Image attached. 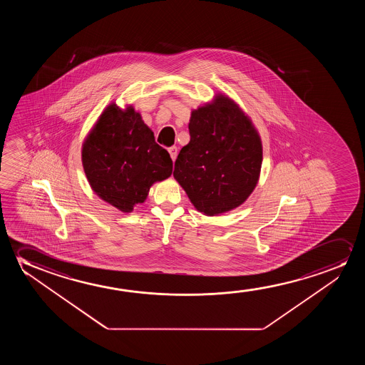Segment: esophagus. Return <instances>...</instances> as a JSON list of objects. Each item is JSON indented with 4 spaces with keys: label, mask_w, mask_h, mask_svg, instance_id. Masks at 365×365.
Listing matches in <instances>:
<instances>
[{
    "label": "esophagus",
    "mask_w": 365,
    "mask_h": 365,
    "mask_svg": "<svg viewBox=\"0 0 365 365\" xmlns=\"http://www.w3.org/2000/svg\"><path fill=\"white\" fill-rule=\"evenodd\" d=\"M177 147L175 145H172V147H170L168 148V152H170V158H172V160L175 162V158H177V155H178V152H177Z\"/></svg>",
    "instance_id": "esophagus-1"
}]
</instances>
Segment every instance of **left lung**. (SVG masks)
Segmentation results:
<instances>
[{
	"label": "left lung",
	"instance_id": "obj_1",
	"mask_svg": "<svg viewBox=\"0 0 365 365\" xmlns=\"http://www.w3.org/2000/svg\"><path fill=\"white\" fill-rule=\"evenodd\" d=\"M190 140L180 150L173 175L195 208L220 215L242 205L255 190L263 160L259 135L233 101L218 96L193 110Z\"/></svg>",
	"mask_w": 365,
	"mask_h": 365
}]
</instances>
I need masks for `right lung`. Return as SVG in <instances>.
Wrapping results in <instances>:
<instances>
[{"instance_id":"add662e5","label":"right lung","mask_w":365,"mask_h":365,"mask_svg":"<svg viewBox=\"0 0 365 365\" xmlns=\"http://www.w3.org/2000/svg\"><path fill=\"white\" fill-rule=\"evenodd\" d=\"M82 163L92 190L122 212L143 203L150 185L172 175L170 153L130 107L110 105L83 143Z\"/></svg>"}]
</instances>
